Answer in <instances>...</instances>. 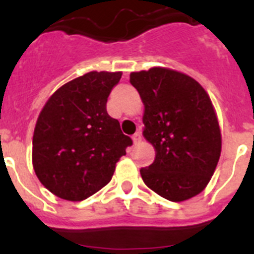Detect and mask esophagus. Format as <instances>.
<instances>
[{
  "instance_id": "34e87169",
  "label": "esophagus",
  "mask_w": 254,
  "mask_h": 254,
  "mask_svg": "<svg viewBox=\"0 0 254 254\" xmlns=\"http://www.w3.org/2000/svg\"><path fill=\"white\" fill-rule=\"evenodd\" d=\"M141 138H142V134H141V132H136V133L132 136V140H133L134 145H137V143L141 141Z\"/></svg>"
}]
</instances>
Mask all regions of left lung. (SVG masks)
<instances>
[{"label": "left lung", "mask_w": 254, "mask_h": 254, "mask_svg": "<svg viewBox=\"0 0 254 254\" xmlns=\"http://www.w3.org/2000/svg\"><path fill=\"white\" fill-rule=\"evenodd\" d=\"M129 82L145 105L143 136L154 145L151 165L141 168L145 185L181 202L207 186L221 152V133L207 93L190 76L154 67L132 72Z\"/></svg>", "instance_id": "obj_1"}]
</instances>
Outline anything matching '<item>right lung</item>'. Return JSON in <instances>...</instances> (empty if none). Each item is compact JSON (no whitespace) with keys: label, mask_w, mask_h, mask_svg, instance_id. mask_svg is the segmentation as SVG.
<instances>
[{"label":"right lung","mask_w":254,"mask_h":254,"mask_svg":"<svg viewBox=\"0 0 254 254\" xmlns=\"http://www.w3.org/2000/svg\"><path fill=\"white\" fill-rule=\"evenodd\" d=\"M122 72L75 78L49 98L33 136V167L40 183L67 201H82L111 182L117 161L132 145L107 100Z\"/></svg>","instance_id":"obj_1"}]
</instances>
